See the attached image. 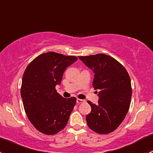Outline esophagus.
Instances as JSON below:
<instances>
[{"instance_id":"obj_1","label":"esophagus","mask_w":153,"mask_h":153,"mask_svg":"<svg viewBox=\"0 0 153 153\" xmlns=\"http://www.w3.org/2000/svg\"><path fill=\"white\" fill-rule=\"evenodd\" d=\"M77 103L78 104H81V103H84L85 102V100H82V99H77Z\"/></svg>"}]
</instances>
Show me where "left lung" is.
Segmentation results:
<instances>
[{"label": "left lung", "instance_id": "obj_1", "mask_svg": "<svg viewBox=\"0 0 153 153\" xmlns=\"http://www.w3.org/2000/svg\"><path fill=\"white\" fill-rule=\"evenodd\" d=\"M78 58L93 71L92 86L98 91V104L87 101L92 108L86 116L88 126L97 133L112 132L124 121L130 105L132 87L129 74L118 61L105 54Z\"/></svg>", "mask_w": 153, "mask_h": 153}]
</instances>
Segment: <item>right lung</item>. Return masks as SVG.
I'll list each match as a JSON object with an SVG mask.
<instances>
[{
	"label": "right lung",
	"instance_id": "obj_1",
	"mask_svg": "<svg viewBox=\"0 0 153 153\" xmlns=\"http://www.w3.org/2000/svg\"><path fill=\"white\" fill-rule=\"evenodd\" d=\"M77 60L75 56L47 52L35 58L24 72L21 89L24 109L30 122L42 133L55 135L67 124L76 98H63L55 86Z\"/></svg>",
	"mask_w": 153,
	"mask_h": 153
}]
</instances>
